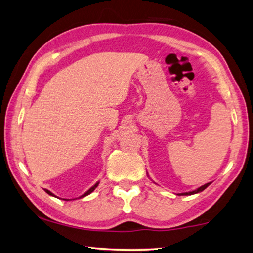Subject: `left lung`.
<instances>
[{"mask_svg": "<svg viewBox=\"0 0 253 253\" xmlns=\"http://www.w3.org/2000/svg\"><path fill=\"white\" fill-rule=\"evenodd\" d=\"M210 184L211 183H207V184H204V185H202L201 187H199V188H196L195 191H192V192H186V193H181V194H183V195H192V194H196V193H200V192H202L203 190H205V188H207Z\"/></svg>", "mask_w": 253, "mask_h": 253, "instance_id": "left-lung-1", "label": "left lung"}]
</instances>
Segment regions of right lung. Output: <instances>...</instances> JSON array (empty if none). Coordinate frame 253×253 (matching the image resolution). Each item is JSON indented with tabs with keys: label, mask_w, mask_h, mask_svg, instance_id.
<instances>
[{
	"label": "right lung",
	"mask_w": 253,
	"mask_h": 253,
	"mask_svg": "<svg viewBox=\"0 0 253 253\" xmlns=\"http://www.w3.org/2000/svg\"><path fill=\"white\" fill-rule=\"evenodd\" d=\"M98 184H99V182H97L96 184H95V185H93L92 187H90V188H89V190L87 191V192H85V193L84 194H83V195H81L80 196V198H84V196H87V195H89V194H90L91 193V192H93V191H95V188L98 186ZM45 192H46V193H48L49 195H52V196H55L53 193H51V192L49 191V190H44ZM66 200V199H65ZM66 201H69V200H66Z\"/></svg>",
	"instance_id": "obj_1"
}]
</instances>
